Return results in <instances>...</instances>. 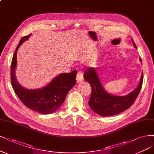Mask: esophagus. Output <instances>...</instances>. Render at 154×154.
Instances as JSON below:
<instances>
[{"instance_id":"obj_1","label":"esophagus","mask_w":154,"mask_h":154,"mask_svg":"<svg viewBox=\"0 0 154 154\" xmlns=\"http://www.w3.org/2000/svg\"><path fill=\"white\" fill-rule=\"evenodd\" d=\"M83 81V72L82 71H78L76 75V82L78 83Z\"/></svg>"}]
</instances>
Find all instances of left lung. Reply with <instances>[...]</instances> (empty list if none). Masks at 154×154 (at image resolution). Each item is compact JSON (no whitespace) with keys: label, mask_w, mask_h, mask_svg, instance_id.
Masks as SVG:
<instances>
[{"label":"left lung","mask_w":154,"mask_h":154,"mask_svg":"<svg viewBox=\"0 0 154 154\" xmlns=\"http://www.w3.org/2000/svg\"><path fill=\"white\" fill-rule=\"evenodd\" d=\"M132 43L136 48L133 40ZM140 61L141 62V58ZM84 78L92 87V92L88 101L90 108L95 113L103 116H108L123 112L133 104L141 91L143 75L142 73L140 83L137 88L125 96H115L106 92L94 68L91 67L87 68L85 71Z\"/></svg>","instance_id":"obj_1"}]
</instances>
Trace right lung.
I'll list each match as a JSON object with an SVG mask.
<instances>
[{
    "label": "right lung",
    "instance_id": "right-lung-1",
    "mask_svg": "<svg viewBox=\"0 0 154 154\" xmlns=\"http://www.w3.org/2000/svg\"><path fill=\"white\" fill-rule=\"evenodd\" d=\"M30 35L23 37L14 53L11 65V83L16 94L26 107L41 114H50L63 104L67 93L76 84L77 71L75 69L71 72L60 74L41 89L29 90L22 87L15 78L17 53L20 45Z\"/></svg>",
    "mask_w": 154,
    "mask_h": 154
}]
</instances>
